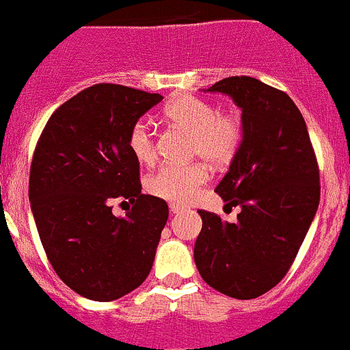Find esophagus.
I'll use <instances>...</instances> for the list:
<instances>
[{
    "label": "esophagus",
    "instance_id": "34e87169",
    "mask_svg": "<svg viewBox=\"0 0 350 350\" xmlns=\"http://www.w3.org/2000/svg\"><path fill=\"white\" fill-rule=\"evenodd\" d=\"M181 211H183L181 206H176V204H171V213L172 214H178V213H181Z\"/></svg>",
    "mask_w": 350,
    "mask_h": 350
}]
</instances>
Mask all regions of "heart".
Instances as JSON below:
<instances>
[{"instance_id": "heart-1", "label": "heart", "mask_w": 350, "mask_h": 350, "mask_svg": "<svg viewBox=\"0 0 350 350\" xmlns=\"http://www.w3.org/2000/svg\"><path fill=\"white\" fill-rule=\"evenodd\" d=\"M165 116L172 124L191 132V153L202 157L214 165H223L234 159L242 143V122L235 113H223L206 99L197 96L176 97L165 108ZM131 155L143 165L157 159V141L152 125L137 120L127 136ZM209 174L202 163L163 165L148 179V190L172 204L191 202Z\"/></svg>"}]
</instances>
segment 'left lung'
I'll return each instance as SVG.
<instances>
[{"instance_id":"obj_1","label":"left lung","mask_w":350,"mask_h":350,"mask_svg":"<svg viewBox=\"0 0 350 350\" xmlns=\"http://www.w3.org/2000/svg\"><path fill=\"white\" fill-rule=\"evenodd\" d=\"M206 92H221L242 109V143L216 187L237 223L198 211V272L211 288L251 300L281 282L297 258L319 206L316 153L291 97L251 77H230Z\"/></svg>"}]
</instances>
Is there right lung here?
Masks as SVG:
<instances>
[{
    "mask_svg": "<svg viewBox=\"0 0 350 350\" xmlns=\"http://www.w3.org/2000/svg\"><path fill=\"white\" fill-rule=\"evenodd\" d=\"M160 94L97 83L59 106L38 139L29 202L46 258L81 297L111 301L143 284L169 218L163 198L141 193L129 131ZM135 204L125 219L111 202Z\"/></svg>",
    "mask_w": 350,
    "mask_h": 350,
    "instance_id": "add662e5",
    "label": "right lung"
}]
</instances>
